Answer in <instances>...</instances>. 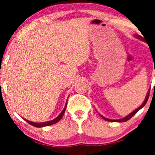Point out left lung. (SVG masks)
<instances>
[{
  "label": "left lung",
  "instance_id": "8db88e82",
  "mask_svg": "<svg viewBox=\"0 0 155 155\" xmlns=\"http://www.w3.org/2000/svg\"><path fill=\"white\" fill-rule=\"evenodd\" d=\"M134 37H137V38H138L139 40H143V41H144V40H143V37H142L141 36L138 35V34H135V35H134ZM149 91H150V89H149V90H148V93H147V95H146V97H145V101H143V104H142V105L140 106V107H139L138 108H137V109H136L135 110H134V111H133V112H131V113H130L129 115H127V116L124 117V118H120V119L113 120V119H109V118H105V117H104V116H103V115H101V114H99V115H101V116L102 117V118H104V120H106V121H112V122H113V121H114V122H124V121H127V120H129L130 118H132V117L134 116V115H135V114L137 113V112H138V111L140 110V109H141L142 108H143V107H144V106L145 105V104H146L147 101H148V97H149Z\"/></svg>",
  "mask_w": 155,
  "mask_h": 155
}]
</instances>
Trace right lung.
Returning a JSON list of instances; mask_svg holds the SVG:
<instances>
[{
	"label": "right lung",
	"instance_id": "add662e5",
	"mask_svg": "<svg viewBox=\"0 0 155 155\" xmlns=\"http://www.w3.org/2000/svg\"><path fill=\"white\" fill-rule=\"evenodd\" d=\"M67 102H68V101H67ZM67 104H68V103H66V105H65L64 108V109L62 110V112H61L60 115H59L57 118H55L54 119H53V120H51V121H45V122H41V123H37V122H33V121H28V120L25 119V118H24V120H25V121H27L29 124H31V125H32L34 127H43L52 125V124H55V123H57L58 121H59L61 119V118L63 117L64 114L65 110H66Z\"/></svg>",
	"mask_w": 155,
	"mask_h": 155
}]
</instances>
